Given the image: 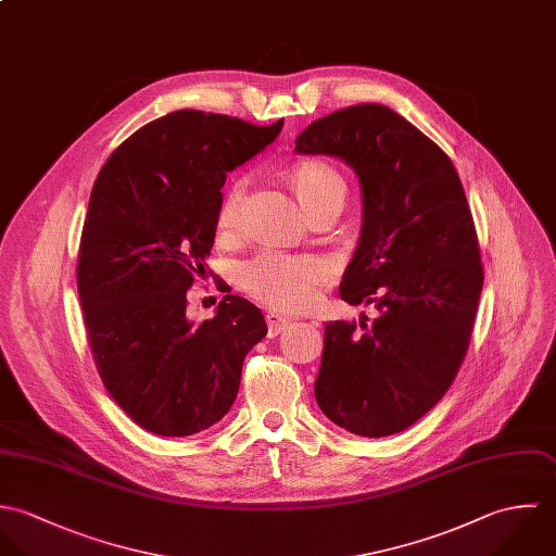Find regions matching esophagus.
I'll use <instances>...</instances> for the list:
<instances>
[{"label":"esophagus","mask_w":556,"mask_h":556,"mask_svg":"<svg viewBox=\"0 0 556 556\" xmlns=\"http://www.w3.org/2000/svg\"><path fill=\"white\" fill-rule=\"evenodd\" d=\"M266 323H268V334L275 337V334L283 333L288 327H290V320L279 316V314H268L266 316Z\"/></svg>","instance_id":"1"}]
</instances>
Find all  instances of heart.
<instances>
[{
  "label": "heart",
  "mask_w": 556,
  "mask_h": 556,
  "mask_svg": "<svg viewBox=\"0 0 556 556\" xmlns=\"http://www.w3.org/2000/svg\"><path fill=\"white\" fill-rule=\"evenodd\" d=\"M290 185L307 213L331 200L343 202L348 193L343 176L325 161L296 163L290 169ZM242 193L244 185L240 180L231 182L225 191L217 211L219 229H229L236 223ZM331 275V262L320 255L264 251L240 266V286L255 301L277 312H301L316 301L318 288L329 281Z\"/></svg>",
  "instance_id": "1"
}]
</instances>
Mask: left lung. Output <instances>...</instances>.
<instances>
[{
    "label": "left lung",
    "instance_id": "obj_1",
    "mask_svg": "<svg viewBox=\"0 0 556 556\" xmlns=\"http://www.w3.org/2000/svg\"><path fill=\"white\" fill-rule=\"evenodd\" d=\"M296 152L339 156L356 172L363 225L339 296L380 312L371 325L325 327L316 402L356 437L404 432L457 376L483 288L459 176L430 137L376 103L312 122Z\"/></svg>",
    "mask_w": 556,
    "mask_h": 556
}]
</instances>
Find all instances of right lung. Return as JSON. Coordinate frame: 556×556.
<instances>
[{"label": "right lung", "instance_id": "right-lung-1", "mask_svg": "<svg viewBox=\"0 0 556 556\" xmlns=\"http://www.w3.org/2000/svg\"><path fill=\"white\" fill-rule=\"evenodd\" d=\"M283 119L167 113L103 165L84 223L77 288L90 350L115 404L159 437H193L229 413L262 312L225 294L193 325L187 290L206 275L225 174L262 152Z\"/></svg>", "mask_w": 556, "mask_h": 556}]
</instances>
